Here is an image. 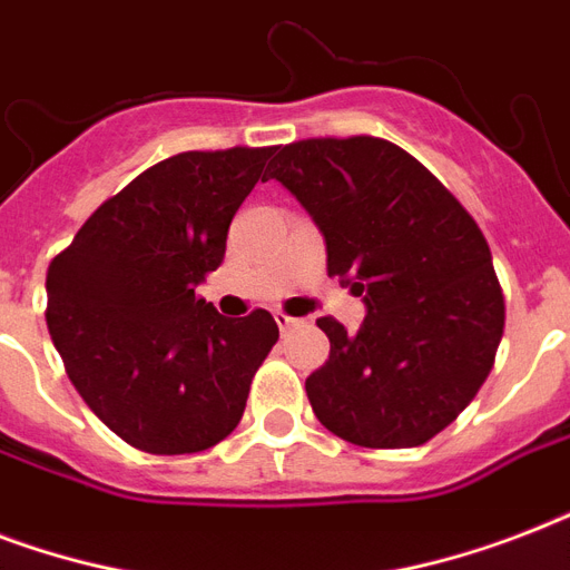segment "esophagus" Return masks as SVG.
Listing matches in <instances>:
<instances>
[{
	"mask_svg": "<svg viewBox=\"0 0 570 570\" xmlns=\"http://www.w3.org/2000/svg\"><path fill=\"white\" fill-rule=\"evenodd\" d=\"M275 322H277V328L281 331H289L298 325V320H293V316H286V313H275Z\"/></svg>",
	"mask_w": 570,
	"mask_h": 570,
	"instance_id": "1",
	"label": "esophagus"
}]
</instances>
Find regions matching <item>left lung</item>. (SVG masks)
I'll list each match as a JSON object with an SVG mask.
<instances>
[{"mask_svg":"<svg viewBox=\"0 0 570 570\" xmlns=\"http://www.w3.org/2000/svg\"><path fill=\"white\" fill-rule=\"evenodd\" d=\"M268 180L311 213L328 275L364 295L357 334L322 316L328 361L307 375L320 423L370 450L432 441L494 366L505 304L479 224L429 168L384 138L275 147Z\"/></svg>","mask_w":570,"mask_h":570,"instance_id":"8db88e82","label":"left lung"}]
</instances>
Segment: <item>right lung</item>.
<instances>
[{
    "instance_id": "obj_1",
    "label": "right lung",
    "mask_w": 570,
    "mask_h": 570,
    "mask_svg": "<svg viewBox=\"0 0 570 570\" xmlns=\"http://www.w3.org/2000/svg\"><path fill=\"white\" fill-rule=\"evenodd\" d=\"M272 154L163 159L97 206L49 263V337L85 405L136 450L186 455L224 441L277 343L268 311L227 320L195 295L222 266L227 227Z\"/></svg>"
}]
</instances>
